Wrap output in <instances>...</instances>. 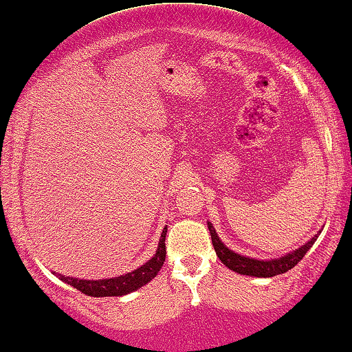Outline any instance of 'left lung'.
Masks as SVG:
<instances>
[{"instance_id": "left-lung-1", "label": "left lung", "mask_w": 352, "mask_h": 352, "mask_svg": "<svg viewBox=\"0 0 352 352\" xmlns=\"http://www.w3.org/2000/svg\"><path fill=\"white\" fill-rule=\"evenodd\" d=\"M208 228H210L212 246L216 249L217 257L221 258V262L228 267L233 272L239 274H249V276H258V278H272L276 274L286 273L290 268H294L302 258L305 257L311 246L314 244L318 236H313L307 244H303L302 248H298L297 251L287 254L281 258H273V261H256V258H249L239 254L230 251V249L223 246V243L219 239L216 230H214L212 223L208 222Z\"/></svg>"}]
</instances>
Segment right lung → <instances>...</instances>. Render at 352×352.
<instances>
[{"mask_svg": "<svg viewBox=\"0 0 352 352\" xmlns=\"http://www.w3.org/2000/svg\"><path fill=\"white\" fill-rule=\"evenodd\" d=\"M165 236H166V227L162 232L159 249H157L155 256L151 258L149 262H146L142 267L136 268L135 272L126 273L124 276H117L111 279H100V281H87V279H78V278H69L58 274V278L65 281L74 289L80 290L85 295L90 297H120V295L130 294L133 290L140 289L154 279L157 273L160 272V268L164 267L165 256H166V246H165Z\"/></svg>", "mask_w": 352, "mask_h": 352, "instance_id": "obj_1", "label": "right lung"}]
</instances>
